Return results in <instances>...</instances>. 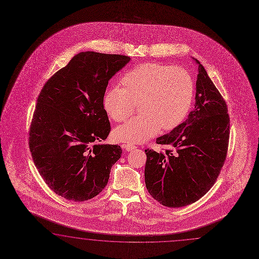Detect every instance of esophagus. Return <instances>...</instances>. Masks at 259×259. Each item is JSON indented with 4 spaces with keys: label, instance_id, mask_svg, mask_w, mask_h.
Segmentation results:
<instances>
[{
    "label": "esophagus",
    "instance_id": "obj_1",
    "mask_svg": "<svg viewBox=\"0 0 259 259\" xmlns=\"http://www.w3.org/2000/svg\"><path fill=\"white\" fill-rule=\"evenodd\" d=\"M122 147L124 148L126 151H133V150L137 148L134 144H131V143H125V144L122 145Z\"/></svg>",
    "mask_w": 259,
    "mask_h": 259
}]
</instances>
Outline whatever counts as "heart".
Segmentation results:
<instances>
[{
  "instance_id": "b5f03b06",
  "label": "heart",
  "mask_w": 259,
  "mask_h": 259,
  "mask_svg": "<svg viewBox=\"0 0 259 259\" xmlns=\"http://www.w3.org/2000/svg\"><path fill=\"white\" fill-rule=\"evenodd\" d=\"M122 87L113 85L105 93L104 106L110 119L121 122L139 104L140 116L115 129L121 142L140 143L159 130L169 131L188 116L194 97V84L180 67L146 62L135 66L121 79Z\"/></svg>"
}]
</instances>
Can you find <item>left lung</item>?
<instances>
[{
  "instance_id": "1",
  "label": "left lung",
  "mask_w": 259,
  "mask_h": 259,
  "mask_svg": "<svg viewBox=\"0 0 259 259\" xmlns=\"http://www.w3.org/2000/svg\"><path fill=\"white\" fill-rule=\"evenodd\" d=\"M195 109L167 135L156 139L162 152L147 149L145 184L149 193L168 207L195 203L208 192L224 166L230 119L223 96L197 59Z\"/></svg>"
}]
</instances>
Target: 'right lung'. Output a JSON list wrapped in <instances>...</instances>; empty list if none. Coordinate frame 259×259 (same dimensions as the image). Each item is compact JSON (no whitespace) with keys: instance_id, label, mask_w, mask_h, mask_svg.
Masks as SVG:
<instances>
[{"instance_id":"obj_1","label":"right lung","mask_w":259,"mask_h":259,"mask_svg":"<svg viewBox=\"0 0 259 259\" xmlns=\"http://www.w3.org/2000/svg\"><path fill=\"white\" fill-rule=\"evenodd\" d=\"M129 56L82 52L45 83L29 130L35 167L50 189L84 202L107 185L119 145L97 144L111 130L104 97L108 81Z\"/></svg>"}]
</instances>
